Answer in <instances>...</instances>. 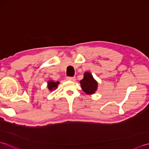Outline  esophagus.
<instances>
[{
	"instance_id": "esophagus-1",
	"label": "esophagus",
	"mask_w": 149,
	"mask_h": 149,
	"mask_svg": "<svg viewBox=\"0 0 149 149\" xmlns=\"http://www.w3.org/2000/svg\"><path fill=\"white\" fill-rule=\"evenodd\" d=\"M66 79L68 81H74L75 80V77H67Z\"/></svg>"
}]
</instances>
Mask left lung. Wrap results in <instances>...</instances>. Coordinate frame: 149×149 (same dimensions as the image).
Returning a JSON list of instances; mask_svg holds the SVG:
<instances>
[{
    "instance_id": "left-lung-1",
    "label": "left lung",
    "mask_w": 149,
    "mask_h": 149,
    "mask_svg": "<svg viewBox=\"0 0 149 149\" xmlns=\"http://www.w3.org/2000/svg\"><path fill=\"white\" fill-rule=\"evenodd\" d=\"M80 84L82 90L86 94H93L98 89V82L88 72L84 73L83 79L80 81Z\"/></svg>"
}]
</instances>
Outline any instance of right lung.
Segmentation results:
<instances>
[{
	"label": "right lung",
	"mask_w": 149,
	"mask_h": 149,
	"mask_svg": "<svg viewBox=\"0 0 149 149\" xmlns=\"http://www.w3.org/2000/svg\"><path fill=\"white\" fill-rule=\"evenodd\" d=\"M58 84H59L58 81L55 82V81H52V80L49 81L47 82V88L50 91H55L56 88H57Z\"/></svg>",
	"instance_id": "1"
}]
</instances>
